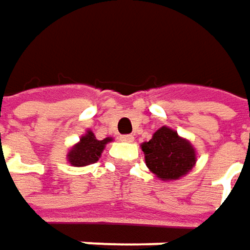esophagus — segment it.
Returning a JSON list of instances; mask_svg holds the SVG:
<instances>
[{
  "mask_svg": "<svg viewBox=\"0 0 250 250\" xmlns=\"http://www.w3.org/2000/svg\"><path fill=\"white\" fill-rule=\"evenodd\" d=\"M121 139H122L124 142H133V135H122Z\"/></svg>",
  "mask_w": 250,
  "mask_h": 250,
  "instance_id": "esophagus-1",
  "label": "esophagus"
}]
</instances>
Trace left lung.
<instances>
[{"mask_svg": "<svg viewBox=\"0 0 250 250\" xmlns=\"http://www.w3.org/2000/svg\"><path fill=\"white\" fill-rule=\"evenodd\" d=\"M141 146L146 166L160 180L180 179L193 168L197 162L193 145L167 126L157 129L152 139Z\"/></svg>", "mask_w": 250, "mask_h": 250, "instance_id": "obj_1", "label": "left lung"}]
</instances>
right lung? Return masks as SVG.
<instances>
[{
  "mask_svg": "<svg viewBox=\"0 0 250 250\" xmlns=\"http://www.w3.org/2000/svg\"><path fill=\"white\" fill-rule=\"evenodd\" d=\"M111 141L112 138H105L103 141H98L93 132L87 131V133L82 136L80 142L70 149V152L67 153V160L71 166H76V167L95 163L101 157L105 145Z\"/></svg>",
  "mask_w": 250,
  "mask_h": 250,
  "instance_id": "obj_1",
  "label": "right lung"
}]
</instances>
